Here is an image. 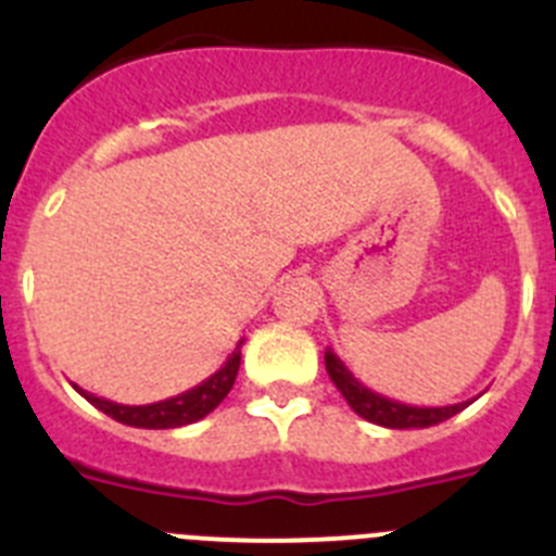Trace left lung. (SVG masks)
Listing matches in <instances>:
<instances>
[{
    "label": "left lung",
    "instance_id": "left-lung-1",
    "mask_svg": "<svg viewBox=\"0 0 556 556\" xmlns=\"http://www.w3.org/2000/svg\"><path fill=\"white\" fill-rule=\"evenodd\" d=\"M326 370L331 376L333 387L342 392V397L348 401L353 412L358 417H365L370 424L384 426V429H429V426L443 424L448 417H454L456 412H462L470 401H462V404L451 406H409L401 404V401H392V397L378 395L370 387H365L345 367V362L326 348Z\"/></svg>",
    "mask_w": 556,
    "mask_h": 556
}]
</instances>
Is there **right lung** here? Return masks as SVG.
Wrapping results in <instances>:
<instances>
[{
  "mask_svg": "<svg viewBox=\"0 0 556 556\" xmlns=\"http://www.w3.org/2000/svg\"><path fill=\"white\" fill-rule=\"evenodd\" d=\"M242 342L236 351L225 358V365L219 367L214 376H208L205 381H200L198 387L180 392V395H172L166 401H155V404L144 406H125V404H113L108 397H97L91 392H86L83 387L72 384L88 404L97 406L100 412H105L108 417L119 420V424L132 426V429H180V426L198 424L203 420L208 412L217 409L225 401V395L230 392L236 381V372H239V362H242Z\"/></svg>",
  "mask_w": 556,
  "mask_h": 556,
  "instance_id": "1",
  "label": "right lung"
}]
</instances>
